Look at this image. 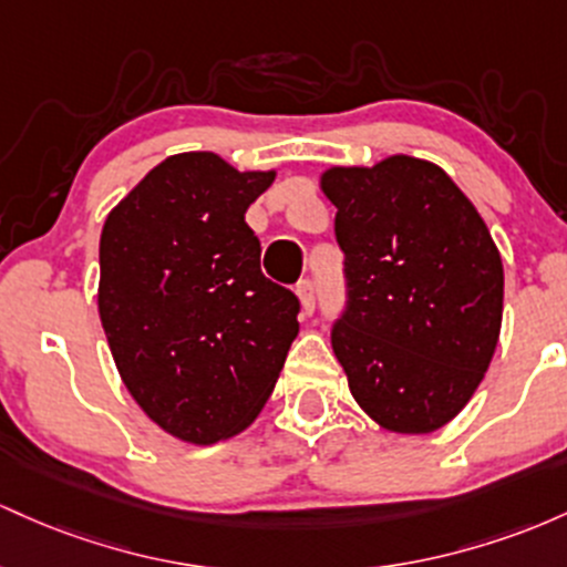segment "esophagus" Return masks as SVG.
<instances>
[{
	"label": "esophagus",
	"mask_w": 567,
	"mask_h": 567,
	"mask_svg": "<svg viewBox=\"0 0 567 567\" xmlns=\"http://www.w3.org/2000/svg\"><path fill=\"white\" fill-rule=\"evenodd\" d=\"M297 297H300L302 313L310 316L316 310V286L313 281H300L297 284Z\"/></svg>",
	"instance_id": "obj_1"
}]
</instances>
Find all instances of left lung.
Segmentation results:
<instances>
[{
  "label": "left lung",
  "mask_w": 567,
  "mask_h": 567,
  "mask_svg": "<svg viewBox=\"0 0 567 567\" xmlns=\"http://www.w3.org/2000/svg\"><path fill=\"white\" fill-rule=\"evenodd\" d=\"M346 254L332 348L385 431L447 425L485 378L504 316V265L485 219L442 168L391 155L321 174Z\"/></svg>",
  "instance_id": "8db88e82"
}]
</instances>
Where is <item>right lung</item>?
<instances>
[{"label":"right lung","instance_id":"1","mask_svg":"<svg viewBox=\"0 0 567 567\" xmlns=\"http://www.w3.org/2000/svg\"><path fill=\"white\" fill-rule=\"evenodd\" d=\"M276 171L214 152L165 157L112 208L99 316L120 378L165 434L214 444L249 429L300 332V300L259 270L246 208Z\"/></svg>","mask_w":567,"mask_h":567}]
</instances>
